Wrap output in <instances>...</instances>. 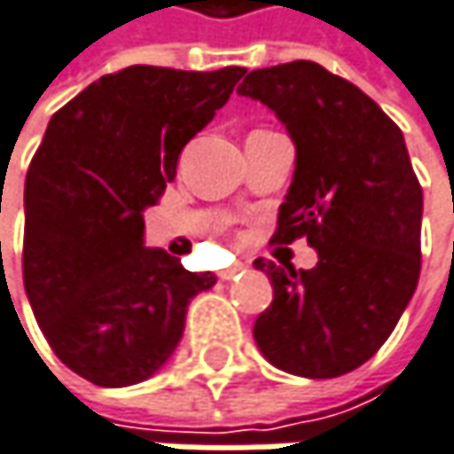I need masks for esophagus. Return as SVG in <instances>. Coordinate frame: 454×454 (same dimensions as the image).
Returning a JSON list of instances; mask_svg holds the SVG:
<instances>
[{"label":"esophagus","instance_id":"obj_1","mask_svg":"<svg viewBox=\"0 0 454 454\" xmlns=\"http://www.w3.org/2000/svg\"><path fill=\"white\" fill-rule=\"evenodd\" d=\"M244 270H247V265H241V262H239V265H233V268L223 270V272H221V278H223V280H233V278H236L239 272H244Z\"/></svg>","mask_w":454,"mask_h":454}]
</instances>
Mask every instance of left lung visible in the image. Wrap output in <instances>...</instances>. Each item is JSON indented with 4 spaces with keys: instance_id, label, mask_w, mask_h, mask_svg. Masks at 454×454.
Returning <instances> with one entry per match:
<instances>
[{
    "instance_id": "obj_1",
    "label": "left lung",
    "mask_w": 454,
    "mask_h": 454,
    "mask_svg": "<svg viewBox=\"0 0 454 454\" xmlns=\"http://www.w3.org/2000/svg\"><path fill=\"white\" fill-rule=\"evenodd\" d=\"M265 104L296 145L272 241L307 236L311 270L257 260L272 304L254 340L272 366L330 380L390 338L421 272L424 194L400 127L353 82L314 62L254 69L236 88Z\"/></svg>"
}]
</instances>
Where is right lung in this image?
Returning a JSON list of instances; mask_svg holds the SVG:
<instances>
[{"instance_id": "1", "label": "right lung", "mask_w": 454, "mask_h": 454, "mask_svg": "<svg viewBox=\"0 0 454 454\" xmlns=\"http://www.w3.org/2000/svg\"><path fill=\"white\" fill-rule=\"evenodd\" d=\"M244 72L135 64L104 74L51 116L33 155L25 294L59 361L98 387L153 377L184 335L189 301L215 286L213 272L145 247L143 213Z\"/></svg>"}]
</instances>
